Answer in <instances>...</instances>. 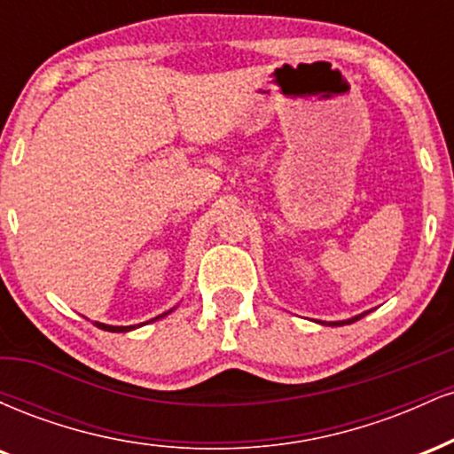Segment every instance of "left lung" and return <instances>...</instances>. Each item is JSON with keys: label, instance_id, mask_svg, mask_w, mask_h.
Here are the masks:
<instances>
[{"label": "left lung", "instance_id": "obj_1", "mask_svg": "<svg viewBox=\"0 0 454 454\" xmlns=\"http://www.w3.org/2000/svg\"><path fill=\"white\" fill-rule=\"evenodd\" d=\"M369 311H364V314H358V316H354V317H348V320H340V322H320V325H328V326H343V325H352V322H356V320H361L363 316H367Z\"/></svg>", "mask_w": 454, "mask_h": 454}]
</instances>
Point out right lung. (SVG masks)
I'll use <instances>...</instances> for the list:
<instances>
[{
  "mask_svg": "<svg viewBox=\"0 0 454 454\" xmlns=\"http://www.w3.org/2000/svg\"><path fill=\"white\" fill-rule=\"evenodd\" d=\"M173 309H175V307H173ZM173 309L164 311V314L158 316V317H153V320H149V322H155V320H160V317L168 316L170 311H173ZM93 325H96L98 328H102V331H108V333H128V331H134V328H138V326L147 325V322H143V325H132V326H113V325H104V322H93Z\"/></svg>",
  "mask_w": 454,
  "mask_h": 454,
  "instance_id": "obj_1",
  "label": "right lung"
}]
</instances>
